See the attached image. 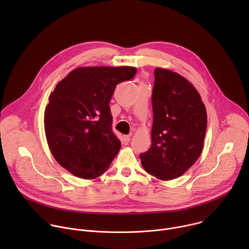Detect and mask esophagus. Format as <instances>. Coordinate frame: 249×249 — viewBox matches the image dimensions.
Instances as JSON below:
<instances>
[{
	"instance_id": "obj_1",
	"label": "esophagus",
	"mask_w": 249,
	"mask_h": 249,
	"mask_svg": "<svg viewBox=\"0 0 249 249\" xmlns=\"http://www.w3.org/2000/svg\"><path fill=\"white\" fill-rule=\"evenodd\" d=\"M131 136L132 135H126V136L123 137V144L124 145H128L129 144V142L131 140Z\"/></svg>"
}]
</instances>
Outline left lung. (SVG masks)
Wrapping results in <instances>:
<instances>
[{"mask_svg":"<svg viewBox=\"0 0 249 249\" xmlns=\"http://www.w3.org/2000/svg\"><path fill=\"white\" fill-rule=\"evenodd\" d=\"M152 146L140 155L145 170L160 180L184 174L199 159L207 112L193 85L179 74L157 68L152 95Z\"/></svg>","mask_w":249,"mask_h":249,"instance_id":"8db88e82","label":"left lung"}]
</instances>
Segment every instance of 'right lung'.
<instances>
[{"label":"right lung","mask_w":249,"mask_h":249,"mask_svg":"<svg viewBox=\"0 0 249 249\" xmlns=\"http://www.w3.org/2000/svg\"><path fill=\"white\" fill-rule=\"evenodd\" d=\"M134 67H83L59 82L49 96L44 129L57 162L75 176L93 179L108 169L121 148L112 131L109 102Z\"/></svg>","instance_id":"1"}]
</instances>
